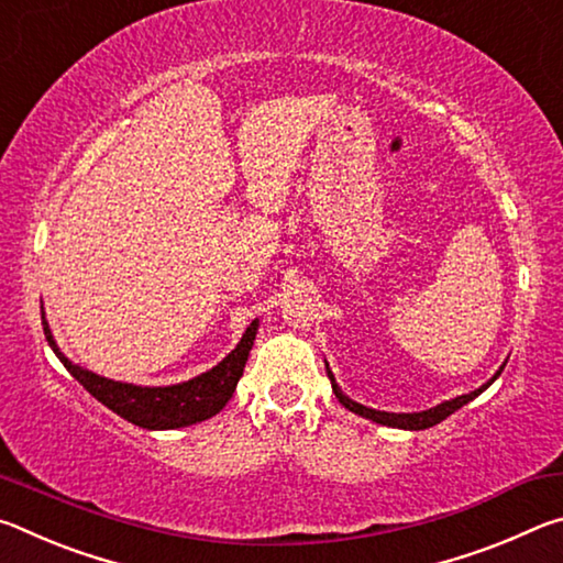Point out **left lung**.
<instances>
[{"label":"left lung","instance_id":"obj_1","mask_svg":"<svg viewBox=\"0 0 563 563\" xmlns=\"http://www.w3.org/2000/svg\"><path fill=\"white\" fill-rule=\"evenodd\" d=\"M504 369V367H501ZM501 369L497 375H494L487 385H482L479 389H474V393H470V395H462V397H454V399H450V402H442V405H437V407H432V409H427V412H415V415H395V412H379V409H369V407H362V405H357V402H352L350 397H345L340 393V387L335 385V377H332V373H330V367H328V377H330V383H332V393H335V397L340 399V405L342 407H347L350 412H355V415H360V417H367V419H373V422H377V424H387V427H399V430H427V427H434V424H440L442 419H446L450 417L452 412H456V409L460 407H464L466 402H472V399L476 397V395H482L484 389H487L494 379H497L499 375H501Z\"/></svg>","mask_w":563,"mask_h":563}]
</instances>
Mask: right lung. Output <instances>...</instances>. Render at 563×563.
Segmentation results:
<instances>
[{
    "instance_id": "obj_1",
    "label": "right lung",
    "mask_w": 563,
    "mask_h": 563,
    "mask_svg": "<svg viewBox=\"0 0 563 563\" xmlns=\"http://www.w3.org/2000/svg\"><path fill=\"white\" fill-rule=\"evenodd\" d=\"M42 325L54 355L64 362V367L69 369V373L84 385V389L97 397L101 405H107L111 412H117L119 417L129 419L131 424L144 427V430H176V427L203 422V419L218 415L225 407L228 399L233 397L238 379L243 375L245 360L251 355L258 320H253L251 325H247L245 335L238 342V347L223 362H218L213 369L188 379V383L170 387H136L126 383H113V379L99 377L79 365H71V362L62 355L59 347H56L52 330L44 320V312Z\"/></svg>"
}]
</instances>
